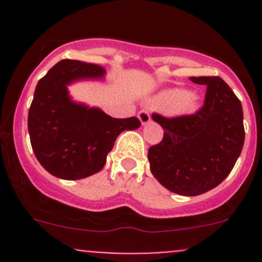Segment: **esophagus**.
I'll return each instance as SVG.
<instances>
[{
  "instance_id": "1",
  "label": "esophagus",
  "mask_w": 262,
  "mask_h": 262,
  "mask_svg": "<svg viewBox=\"0 0 262 262\" xmlns=\"http://www.w3.org/2000/svg\"><path fill=\"white\" fill-rule=\"evenodd\" d=\"M138 118L143 125H146V124H148L150 121V115L147 110H141V112L138 113Z\"/></svg>"
}]
</instances>
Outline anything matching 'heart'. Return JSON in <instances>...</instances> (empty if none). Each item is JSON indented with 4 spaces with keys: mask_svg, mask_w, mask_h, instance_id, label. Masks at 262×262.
<instances>
[{
    "mask_svg": "<svg viewBox=\"0 0 262 262\" xmlns=\"http://www.w3.org/2000/svg\"><path fill=\"white\" fill-rule=\"evenodd\" d=\"M155 104L156 106L161 107L167 113L189 114L196 109L198 97L192 92L184 91L181 89L166 90L156 96Z\"/></svg>",
    "mask_w": 262,
    "mask_h": 262,
    "instance_id": "heart-1",
    "label": "heart"
}]
</instances>
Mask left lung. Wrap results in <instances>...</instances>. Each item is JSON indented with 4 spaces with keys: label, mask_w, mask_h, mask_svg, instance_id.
<instances>
[{
    "label": "left lung",
    "mask_w": 262,
    "mask_h": 262,
    "mask_svg": "<svg viewBox=\"0 0 262 262\" xmlns=\"http://www.w3.org/2000/svg\"><path fill=\"white\" fill-rule=\"evenodd\" d=\"M204 84L203 106L191 115L153 113L163 138L148 149L150 172L170 191L196 196L218 186L233 168L245 142L238 97L218 76L190 77Z\"/></svg>",
    "instance_id": "8db88e82"
}]
</instances>
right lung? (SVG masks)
Wrapping results in <instances>:
<instances>
[{"label":"right lung","instance_id":"right-lung-1","mask_svg":"<svg viewBox=\"0 0 262 262\" xmlns=\"http://www.w3.org/2000/svg\"><path fill=\"white\" fill-rule=\"evenodd\" d=\"M104 73L99 64L63 59L36 84L28 115L31 147L40 165L55 178L78 180L99 172L119 134L141 126L136 116L112 118L71 101L67 84Z\"/></svg>","mask_w":262,"mask_h":262}]
</instances>
